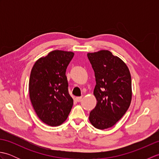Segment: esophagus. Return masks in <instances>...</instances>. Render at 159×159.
Masks as SVG:
<instances>
[{
	"instance_id": "34e87169",
	"label": "esophagus",
	"mask_w": 159,
	"mask_h": 159,
	"mask_svg": "<svg viewBox=\"0 0 159 159\" xmlns=\"http://www.w3.org/2000/svg\"><path fill=\"white\" fill-rule=\"evenodd\" d=\"M81 99H82V97H76V102H80V101L81 100Z\"/></svg>"
}]
</instances>
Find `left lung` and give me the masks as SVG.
I'll use <instances>...</instances> for the list:
<instances>
[{
    "instance_id": "1",
    "label": "left lung",
    "mask_w": 159,
    "mask_h": 159,
    "mask_svg": "<svg viewBox=\"0 0 159 159\" xmlns=\"http://www.w3.org/2000/svg\"><path fill=\"white\" fill-rule=\"evenodd\" d=\"M87 57L95 73L93 94L97 100L89 119L94 127L104 130L114 126L130 107V73L126 63L109 50L88 53Z\"/></svg>"
}]
</instances>
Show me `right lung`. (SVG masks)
I'll use <instances>...</instances> for the list:
<instances>
[{
  "label": "right lung",
  "mask_w": 159,
  "mask_h": 159,
  "mask_svg": "<svg viewBox=\"0 0 159 159\" xmlns=\"http://www.w3.org/2000/svg\"><path fill=\"white\" fill-rule=\"evenodd\" d=\"M74 52L53 50L35 63L29 79V96L37 116L50 126L63 124L73 106L66 72Z\"/></svg>",
  "instance_id": "1"
}]
</instances>
